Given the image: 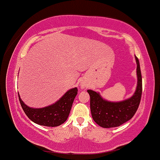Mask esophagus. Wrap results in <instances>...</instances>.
<instances>
[{
	"instance_id": "esophagus-1",
	"label": "esophagus",
	"mask_w": 160,
	"mask_h": 160,
	"mask_svg": "<svg viewBox=\"0 0 160 160\" xmlns=\"http://www.w3.org/2000/svg\"><path fill=\"white\" fill-rule=\"evenodd\" d=\"M85 87H86V86L84 85V84H82V85H81V88L82 89H84V88H85Z\"/></svg>"
}]
</instances>
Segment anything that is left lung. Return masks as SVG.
<instances>
[{
    "mask_svg": "<svg viewBox=\"0 0 160 160\" xmlns=\"http://www.w3.org/2000/svg\"><path fill=\"white\" fill-rule=\"evenodd\" d=\"M137 63L138 84L131 97L120 102H110L103 99L99 92L88 89L90 96V110L94 122L104 128L118 127L132 118L140 102L142 94V77L140 63L135 56Z\"/></svg>",
    "mask_w": 160,
    "mask_h": 160,
    "instance_id": "left-lung-1",
    "label": "left lung"
}]
</instances>
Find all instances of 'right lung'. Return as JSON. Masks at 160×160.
Returning a JSON list of instances; mask_svg holds the SVG:
<instances>
[{"label":"right lung","mask_w":160,"mask_h":160,"mask_svg":"<svg viewBox=\"0 0 160 160\" xmlns=\"http://www.w3.org/2000/svg\"><path fill=\"white\" fill-rule=\"evenodd\" d=\"M77 91V87L69 89L56 102L48 106L38 108L26 106L21 99L19 92L18 96L22 109L32 122L39 125L57 127L65 122L68 119Z\"/></svg>","instance_id":"1"}]
</instances>
